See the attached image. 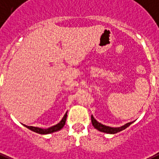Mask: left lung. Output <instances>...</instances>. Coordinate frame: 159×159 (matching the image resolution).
Here are the masks:
<instances>
[{
    "mask_svg": "<svg viewBox=\"0 0 159 159\" xmlns=\"http://www.w3.org/2000/svg\"><path fill=\"white\" fill-rule=\"evenodd\" d=\"M91 121H92V124H93V126L98 129L100 132L103 133H106V134H117V133L120 132L122 130L125 129H127L128 127L129 126L130 124H132L134 123L133 122H130V123H127L121 127H116V128H114V127H109V126H106V125H104V124H100L99 122H98L96 119L93 118V115H91Z\"/></svg>",
    "mask_w": 159,
    "mask_h": 159,
    "instance_id": "1",
    "label": "left lung"
}]
</instances>
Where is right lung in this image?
Listing matches in <instances>:
<instances>
[{
  "label": "right lung",
  "mask_w": 159,
  "mask_h": 159,
  "mask_svg": "<svg viewBox=\"0 0 159 159\" xmlns=\"http://www.w3.org/2000/svg\"><path fill=\"white\" fill-rule=\"evenodd\" d=\"M66 118H67V112L66 113V114L64 115V117L62 118V119L60 120L57 124H55L54 126L50 127L48 129H41V128H38V127H33V126H27V125H25V127H26L27 129H29L33 132L37 133V134H52V133L57 132L59 130H60L62 129L63 127L65 126L66 121Z\"/></svg>",
  "instance_id": "right-lung-1"
}]
</instances>
